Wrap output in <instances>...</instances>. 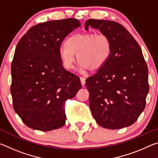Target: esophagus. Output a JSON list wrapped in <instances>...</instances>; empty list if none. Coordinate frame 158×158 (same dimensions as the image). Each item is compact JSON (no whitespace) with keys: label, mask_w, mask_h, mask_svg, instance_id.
Here are the masks:
<instances>
[{"label":"esophagus","mask_w":158,"mask_h":158,"mask_svg":"<svg viewBox=\"0 0 158 158\" xmlns=\"http://www.w3.org/2000/svg\"><path fill=\"white\" fill-rule=\"evenodd\" d=\"M80 80H81V83L82 85H84L85 83V78L84 77H80Z\"/></svg>","instance_id":"obj_1"}]
</instances>
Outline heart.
<instances>
[{
  "instance_id": "heart-1",
  "label": "heart",
  "mask_w": 158,
  "mask_h": 158,
  "mask_svg": "<svg viewBox=\"0 0 158 158\" xmlns=\"http://www.w3.org/2000/svg\"><path fill=\"white\" fill-rule=\"evenodd\" d=\"M67 44L60 47L59 54L64 67L72 69L76 60L80 63L81 72H94L106 63L111 53V42L108 37L94 33H81L73 35Z\"/></svg>"
}]
</instances>
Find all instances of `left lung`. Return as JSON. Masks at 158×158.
Wrapping results in <instances>:
<instances>
[{
    "instance_id": "obj_1",
    "label": "left lung",
    "mask_w": 158,
    "mask_h": 158,
    "mask_svg": "<svg viewBox=\"0 0 158 158\" xmlns=\"http://www.w3.org/2000/svg\"><path fill=\"white\" fill-rule=\"evenodd\" d=\"M98 29L111 42V53L97 73L86 79L90 111L97 123L110 130L130 126L145 109L148 68L135 38L120 23L89 19L85 29Z\"/></svg>"
}]
</instances>
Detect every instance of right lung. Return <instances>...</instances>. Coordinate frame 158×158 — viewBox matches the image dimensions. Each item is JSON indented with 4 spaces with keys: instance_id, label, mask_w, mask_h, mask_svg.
Returning <instances> with one entry per match:
<instances>
[{
    "instance_id": "1",
    "label": "right lung",
    "mask_w": 158,
    "mask_h": 158,
    "mask_svg": "<svg viewBox=\"0 0 158 158\" xmlns=\"http://www.w3.org/2000/svg\"><path fill=\"white\" fill-rule=\"evenodd\" d=\"M80 26L73 18L46 21L31 27L18 42L10 91L15 111L31 129L50 131L65 123V102L81 84L79 77L64 68L59 49Z\"/></svg>"
}]
</instances>
